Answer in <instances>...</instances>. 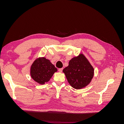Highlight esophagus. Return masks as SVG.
Returning a JSON list of instances; mask_svg holds the SVG:
<instances>
[{
  "label": "esophagus",
  "instance_id": "34e87169",
  "mask_svg": "<svg viewBox=\"0 0 124 124\" xmlns=\"http://www.w3.org/2000/svg\"><path fill=\"white\" fill-rule=\"evenodd\" d=\"M62 70H63V68H59L58 69V71L59 72H62Z\"/></svg>",
  "mask_w": 124,
  "mask_h": 124
}]
</instances>
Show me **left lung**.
Returning a JSON list of instances; mask_svg holds the SVG:
<instances>
[{"instance_id": "left-lung-1", "label": "left lung", "mask_w": 124, "mask_h": 124, "mask_svg": "<svg viewBox=\"0 0 124 124\" xmlns=\"http://www.w3.org/2000/svg\"><path fill=\"white\" fill-rule=\"evenodd\" d=\"M93 68L84 55L80 54L69 62L63 72L70 85L75 89H81L91 82L93 76Z\"/></svg>"}]
</instances>
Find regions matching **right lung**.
<instances>
[{
	"label": "right lung",
	"instance_id": "1",
	"mask_svg": "<svg viewBox=\"0 0 124 124\" xmlns=\"http://www.w3.org/2000/svg\"><path fill=\"white\" fill-rule=\"evenodd\" d=\"M57 68L49 60L46 58H39L33 62L31 68V75L32 79L40 84L49 81Z\"/></svg>",
	"mask_w": 124,
	"mask_h": 124
}]
</instances>
